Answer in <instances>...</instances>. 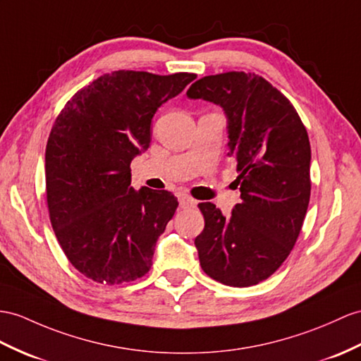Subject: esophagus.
Instances as JSON below:
<instances>
[{"mask_svg":"<svg viewBox=\"0 0 361 361\" xmlns=\"http://www.w3.org/2000/svg\"><path fill=\"white\" fill-rule=\"evenodd\" d=\"M179 204L182 208H195L197 202L188 195H180L179 196Z\"/></svg>","mask_w":361,"mask_h":361,"instance_id":"obj_1","label":"esophagus"}]
</instances>
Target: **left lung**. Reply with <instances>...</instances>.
I'll return each instance as SVG.
<instances>
[{"label":"left lung","instance_id":"left-lung-1","mask_svg":"<svg viewBox=\"0 0 361 361\" xmlns=\"http://www.w3.org/2000/svg\"><path fill=\"white\" fill-rule=\"evenodd\" d=\"M187 96L224 109L242 199L228 219L211 202L199 204L200 267L228 286L257 285L286 260L302 230L311 196L307 131L286 96L256 73L204 76Z\"/></svg>","mask_w":361,"mask_h":361}]
</instances>
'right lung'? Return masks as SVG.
<instances>
[{
  "mask_svg": "<svg viewBox=\"0 0 361 361\" xmlns=\"http://www.w3.org/2000/svg\"><path fill=\"white\" fill-rule=\"evenodd\" d=\"M195 73H105L61 110L46 147L51 226L87 279L121 285L145 276L156 242L178 208L165 190L131 187L130 164L150 147L156 110Z\"/></svg>",
  "mask_w": 361,
  "mask_h": 361,
  "instance_id": "right-lung-1",
  "label": "right lung"
}]
</instances>
